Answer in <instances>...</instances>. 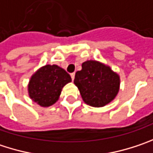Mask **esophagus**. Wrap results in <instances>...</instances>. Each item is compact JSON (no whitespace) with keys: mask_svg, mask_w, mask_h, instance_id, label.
I'll return each mask as SVG.
<instances>
[{"mask_svg":"<svg viewBox=\"0 0 153 153\" xmlns=\"http://www.w3.org/2000/svg\"><path fill=\"white\" fill-rule=\"evenodd\" d=\"M71 78H72V80H74V79H75V73H71Z\"/></svg>","mask_w":153,"mask_h":153,"instance_id":"34e87169","label":"esophagus"}]
</instances>
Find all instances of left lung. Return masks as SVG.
Instances as JSON below:
<instances>
[{
    "label": "left lung",
    "mask_w": 153,
    "mask_h": 153,
    "mask_svg": "<svg viewBox=\"0 0 153 153\" xmlns=\"http://www.w3.org/2000/svg\"><path fill=\"white\" fill-rule=\"evenodd\" d=\"M74 83L84 103L93 107H103L117 95L120 79L109 66L90 60L84 62L82 70L76 73Z\"/></svg>",
    "instance_id": "left-lung-1"
}]
</instances>
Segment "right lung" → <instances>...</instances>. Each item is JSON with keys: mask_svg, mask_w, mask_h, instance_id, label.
<instances>
[{"mask_svg": "<svg viewBox=\"0 0 153 153\" xmlns=\"http://www.w3.org/2000/svg\"><path fill=\"white\" fill-rule=\"evenodd\" d=\"M71 82V76L57 65H45L30 78L27 90L30 98L42 107L54 104L60 97L62 89Z\"/></svg>", "mask_w": 153, "mask_h": 153, "instance_id": "1", "label": "right lung"}]
</instances>
